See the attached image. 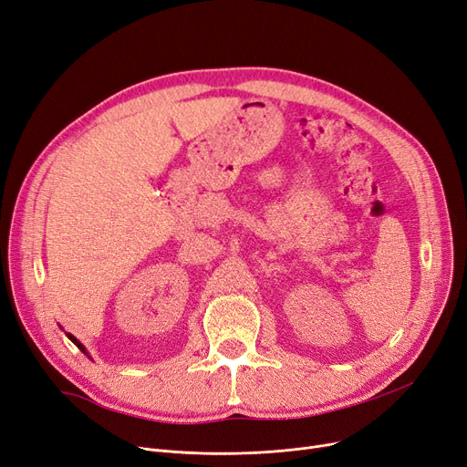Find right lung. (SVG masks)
Wrapping results in <instances>:
<instances>
[{
  "label": "right lung",
  "mask_w": 467,
  "mask_h": 467,
  "mask_svg": "<svg viewBox=\"0 0 467 467\" xmlns=\"http://www.w3.org/2000/svg\"><path fill=\"white\" fill-rule=\"evenodd\" d=\"M66 335H67V338H69V340H71V342H73V345H76V347H78V348H79V350H81V352H83V354H87V356H88V352H87V348H85V347H83V345H81V342H79V340H78V338H76V337H73V335H71V333H66ZM88 358H90V356H88Z\"/></svg>",
  "instance_id": "obj_1"
}]
</instances>
